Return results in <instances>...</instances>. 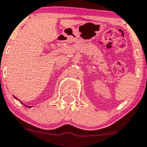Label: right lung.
<instances>
[{
	"mask_svg": "<svg viewBox=\"0 0 147 147\" xmlns=\"http://www.w3.org/2000/svg\"><path fill=\"white\" fill-rule=\"evenodd\" d=\"M13 97H14V98H16V100H18V99H17V98H16L15 96H13ZM19 101H20V100H19ZM20 102H21V101H20ZM21 103H22L23 105H24V104L23 103V102H21ZM25 105V106H26V107H28V108H31V107H32V106H28V105Z\"/></svg>",
	"mask_w": 147,
	"mask_h": 147,
	"instance_id": "right-lung-1",
	"label": "right lung"
}]
</instances>
